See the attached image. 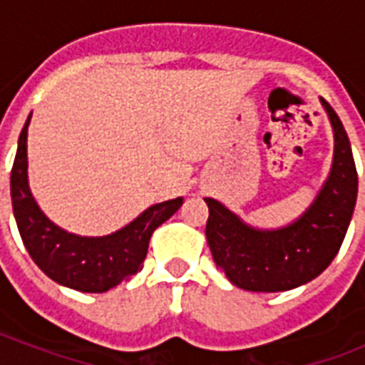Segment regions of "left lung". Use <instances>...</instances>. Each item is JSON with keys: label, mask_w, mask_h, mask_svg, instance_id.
I'll return each mask as SVG.
<instances>
[{"label": "left lung", "mask_w": 365, "mask_h": 365, "mask_svg": "<svg viewBox=\"0 0 365 365\" xmlns=\"http://www.w3.org/2000/svg\"><path fill=\"white\" fill-rule=\"evenodd\" d=\"M334 128V163L312 205L280 229H257L208 199L206 240L216 265L237 288L286 292L311 282L339 252L356 206L358 174L345 126L322 100Z\"/></svg>", "instance_id": "8db88e82"}]
</instances>
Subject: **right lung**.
<instances>
[{"instance_id":"add662e5","label":"right lung","mask_w":365,"mask_h":365,"mask_svg":"<svg viewBox=\"0 0 365 365\" xmlns=\"http://www.w3.org/2000/svg\"><path fill=\"white\" fill-rule=\"evenodd\" d=\"M30 119L31 113L20 132L11 170V199L22 242L36 265L54 282L77 292L104 294L142 271L151 235L176 214L183 199L178 197L149 206L134 222L106 237L68 233L43 214L28 185L26 140Z\"/></svg>"}]
</instances>
